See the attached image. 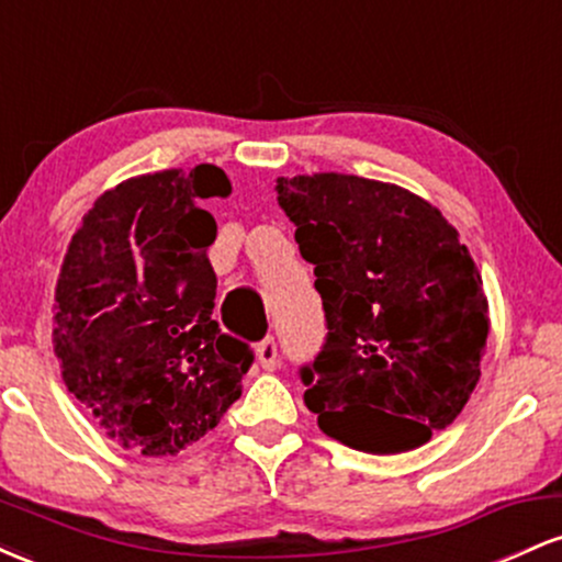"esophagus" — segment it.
<instances>
[{"mask_svg":"<svg viewBox=\"0 0 562 562\" xmlns=\"http://www.w3.org/2000/svg\"><path fill=\"white\" fill-rule=\"evenodd\" d=\"M256 357H259V364L263 370H274V367L280 364V351H277V340L272 335L261 340L259 348H256Z\"/></svg>","mask_w":562,"mask_h":562,"instance_id":"esophagus-1","label":"esophagus"}]
</instances>
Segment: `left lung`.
Here are the masks:
<instances>
[{
  "instance_id": "obj_1",
  "label": "left lung",
  "mask_w": 562,
  "mask_h": 562,
  "mask_svg": "<svg viewBox=\"0 0 562 562\" xmlns=\"http://www.w3.org/2000/svg\"><path fill=\"white\" fill-rule=\"evenodd\" d=\"M277 200L314 263L327 338L303 402L346 447L396 454L454 423L481 378L488 301L441 211L353 173L280 177Z\"/></svg>"
}]
</instances>
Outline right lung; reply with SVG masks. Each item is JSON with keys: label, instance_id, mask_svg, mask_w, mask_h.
<instances>
[{"label": "right lung", "instance_id": "1", "mask_svg": "<svg viewBox=\"0 0 562 562\" xmlns=\"http://www.w3.org/2000/svg\"><path fill=\"white\" fill-rule=\"evenodd\" d=\"M232 184L218 166L115 184L70 237L55 288L53 344L68 391L113 441L179 454L240 398L248 344L214 319L205 211Z\"/></svg>", "mask_w": 562, "mask_h": 562}]
</instances>
